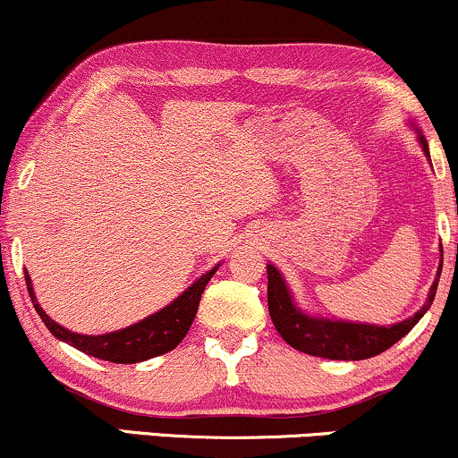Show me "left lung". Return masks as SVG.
<instances>
[{
	"instance_id": "obj_1",
	"label": "left lung",
	"mask_w": 458,
	"mask_h": 458,
	"mask_svg": "<svg viewBox=\"0 0 458 458\" xmlns=\"http://www.w3.org/2000/svg\"><path fill=\"white\" fill-rule=\"evenodd\" d=\"M411 124V123H409ZM418 133V141L422 146L424 155L430 161L428 144L420 129L411 124ZM441 262H444V254H441ZM441 276V265L437 269V277H435L433 286H430L427 301L424 306L413 314V317L401 320L394 325H370V323H355V320L344 318H329L318 317V314H310L306 310L297 306L295 297H293L291 288H288L286 280L277 267L271 262L267 265V301H269V314L276 329L286 340L293 349L301 351V353L325 357V360H343V361H355V360H368L383 353L396 344L398 340L411 331L418 320L427 314V310L433 303L435 293H437V284Z\"/></svg>"
}]
</instances>
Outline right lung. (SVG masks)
I'll return each mask as SVG.
<instances>
[{
	"label": "right lung",
	"mask_w": 458,
	"mask_h": 458,
	"mask_svg": "<svg viewBox=\"0 0 458 458\" xmlns=\"http://www.w3.org/2000/svg\"><path fill=\"white\" fill-rule=\"evenodd\" d=\"M219 265H222V262H219ZM219 265H215L213 269H208L204 276H199L185 293H181L174 301L167 303V306L161 308L159 312L150 314V317L141 318L138 323L129 325V327L109 331V334L101 335L77 334V331L62 327L60 323L49 318V314L40 308L34 293V284H31L28 271H25V284H28V291L36 312H38V317L43 318L47 329H49L57 340L75 346L81 353L98 357V360L114 361V364H138V361H146L150 360V357L167 353V351L176 349V346L182 343L189 327H191L193 318H196L199 297H202L207 284L211 282L215 271L219 269Z\"/></svg>",
	"instance_id": "right-lung-1"
}]
</instances>
